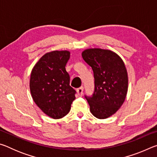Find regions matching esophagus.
Returning a JSON list of instances; mask_svg holds the SVG:
<instances>
[{
    "mask_svg": "<svg viewBox=\"0 0 157 157\" xmlns=\"http://www.w3.org/2000/svg\"><path fill=\"white\" fill-rule=\"evenodd\" d=\"M83 91H84V87L83 86H81L77 89V93H78V94L79 95V96H82V94H83Z\"/></svg>",
    "mask_w": 157,
    "mask_h": 157,
    "instance_id": "obj_1",
    "label": "esophagus"
}]
</instances>
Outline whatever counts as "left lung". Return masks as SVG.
<instances>
[{"instance_id": "obj_1", "label": "left lung", "mask_w": 157, "mask_h": 157, "mask_svg": "<svg viewBox=\"0 0 157 157\" xmlns=\"http://www.w3.org/2000/svg\"><path fill=\"white\" fill-rule=\"evenodd\" d=\"M83 59L92 68L94 91L88 101L90 111L99 119L115 113L123 104L128 89V77L123 61L111 50L100 48L85 50Z\"/></svg>"}]
</instances>
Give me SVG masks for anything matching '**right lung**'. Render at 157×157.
<instances>
[{"label": "right lung", "mask_w": 157, "mask_h": 157, "mask_svg": "<svg viewBox=\"0 0 157 157\" xmlns=\"http://www.w3.org/2000/svg\"><path fill=\"white\" fill-rule=\"evenodd\" d=\"M70 58L67 50L48 52L32 71V97L43 112L54 119L63 118L71 109L76 91L70 86L65 66Z\"/></svg>", "instance_id": "1"}]
</instances>
